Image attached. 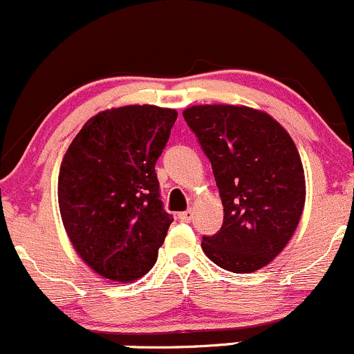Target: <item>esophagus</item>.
<instances>
[{"mask_svg":"<svg viewBox=\"0 0 354 354\" xmlns=\"http://www.w3.org/2000/svg\"><path fill=\"white\" fill-rule=\"evenodd\" d=\"M192 218H194V212L191 211V209H187V211H184V212H180V214H178V219H180V221H184V223H191Z\"/></svg>","mask_w":354,"mask_h":354,"instance_id":"obj_1","label":"esophagus"}]
</instances>
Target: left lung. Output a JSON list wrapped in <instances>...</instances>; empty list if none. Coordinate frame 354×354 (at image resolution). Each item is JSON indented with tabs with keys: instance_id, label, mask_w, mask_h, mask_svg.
I'll return each instance as SVG.
<instances>
[{
	"instance_id": "1",
	"label": "left lung",
	"mask_w": 354,
	"mask_h": 354,
	"mask_svg": "<svg viewBox=\"0 0 354 354\" xmlns=\"http://www.w3.org/2000/svg\"><path fill=\"white\" fill-rule=\"evenodd\" d=\"M184 120L211 162L224 207L221 230L203 236L204 253L234 273L263 268L302 216L306 180L294 140L246 106H192Z\"/></svg>"
}]
</instances>
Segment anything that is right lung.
<instances>
[{"mask_svg":"<svg viewBox=\"0 0 354 354\" xmlns=\"http://www.w3.org/2000/svg\"><path fill=\"white\" fill-rule=\"evenodd\" d=\"M176 109L123 106L93 116L60 163L59 207L79 257L101 277L133 282L155 265L174 221L155 163Z\"/></svg>","mask_w":354,"mask_h":354,"instance_id":"obj_1","label":"right lung"}]
</instances>
